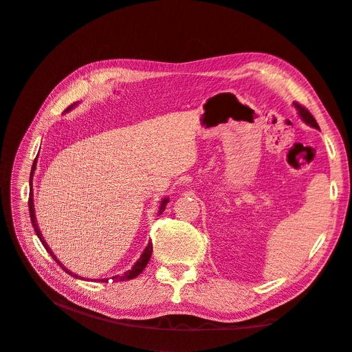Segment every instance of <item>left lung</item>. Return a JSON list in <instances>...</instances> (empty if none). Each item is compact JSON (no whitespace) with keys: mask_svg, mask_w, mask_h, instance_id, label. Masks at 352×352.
<instances>
[{"mask_svg":"<svg viewBox=\"0 0 352 352\" xmlns=\"http://www.w3.org/2000/svg\"><path fill=\"white\" fill-rule=\"evenodd\" d=\"M294 105H295V109L298 110V113H300V116H301V119L307 123V124H310V126H313V127H316V129H318V124H317V122H316V119L313 117V114L308 111L304 105H301V104H298V102H294Z\"/></svg>","mask_w":352,"mask_h":352,"instance_id":"8db88e82","label":"left lung"}]
</instances>
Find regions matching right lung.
I'll list each match as a JSON object with an SVG mask.
<instances>
[{"label": "right lung", "instance_id": "obj_1", "mask_svg": "<svg viewBox=\"0 0 352 352\" xmlns=\"http://www.w3.org/2000/svg\"><path fill=\"white\" fill-rule=\"evenodd\" d=\"M73 105H76V102H74ZM73 105H70V107H67V110L66 111H69ZM35 168H36V158H35V162H34V166H32V172H30V192H29V212H30V221H32V226H34V229H35V232H36V235H38V238H39V241L42 242V245H44V248L51 254V257L54 258L56 261H57V264L60 265V267L65 270L66 273H69V274H72L73 278H76V279H80L78 274H74V273H72L70 270H67L65 265H63L58 260H57V257L54 254H52V251L50 250V247L47 245V242L44 241V238H42V235H41V230H39V228H38V223H36V219H35V208H34V194H32V176H34V172H35ZM168 202V199L167 198H164L163 201H162V206H160V211H158V214H162V212L164 211V208H166V204ZM151 254H153V242L150 241L148 242V247L144 250V252H142V255L140 257V260H138L136 263H135V265L131 269V270H127L124 274H122V276H113V280L114 282H122V280H129V279H135L138 274L140 273H142L144 272V269L146 267V264H148V261H150V258H151ZM101 282H109V279H101Z\"/></svg>", "mask_w": 352, "mask_h": 352}]
</instances>
